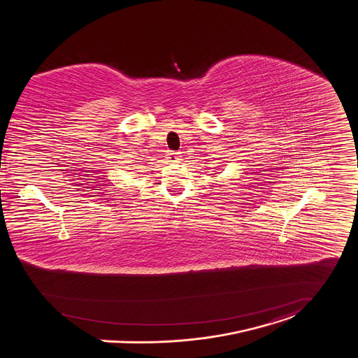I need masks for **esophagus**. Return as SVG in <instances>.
<instances>
[{"mask_svg":"<svg viewBox=\"0 0 358 358\" xmlns=\"http://www.w3.org/2000/svg\"><path fill=\"white\" fill-rule=\"evenodd\" d=\"M166 159H168L169 163H179L180 156H179L178 152H168L166 153Z\"/></svg>","mask_w":358,"mask_h":358,"instance_id":"34e87169","label":"esophagus"}]
</instances>
